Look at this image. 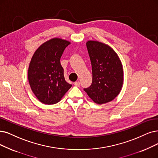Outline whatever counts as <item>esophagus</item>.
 <instances>
[{
	"label": "esophagus",
	"mask_w": 158,
	"mask_h": 158,
	"mask_svg": "<svg viewBox=\"0 0 158 158\" xmlns=\"http://www.w3.org/2000/svg\"><path fill=\"white\" fill-rule=\"evenodd\" d=\"M74 84L76 86H79V85H80V81H75V82H74Z\"/></svg>",
	"instance_id": "34e87169"
}]
</instances>
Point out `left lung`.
Instances as JSON below:
<instances>
[{
    "label": "left lung",
    "mask_w": 158,
    "mask_h": 158,
    "mask_svg": "<svg viewBox=\"0 0 158 158\" xmlns=\"http://www.w3.org/2000/svg\"><path fill=\"white\" fill-rule=\"evenodd\" d=\"M86 46L91 62L93 80L84 91L98 104L109 102L120 93L123 84V69L117 53L110 46L88 41Z\"/></svg>",
    "instance_id": "obj_1"
}]
</instances>
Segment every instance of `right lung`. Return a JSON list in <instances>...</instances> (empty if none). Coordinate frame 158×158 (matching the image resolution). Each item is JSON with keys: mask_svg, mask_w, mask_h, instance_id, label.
I'll list each match as a JSON object with an SVG mask.
<instances>
[{"mask_svg": "<svg viewBox=\"0 0 158 158\" xmlns=\"http://www.w3.org/2000/svg\"><path fill=\"white\" fill-rule=\"evenodd\" d=\"M71 43L52 38L34 52L29 65L28 78L31 91L41 102L54 104L61 100L72 85L65 80L60 58Z\"/></svg>", "mask_w": 158, "mask_h": 158, "instance_id": "right-lung-1", "label": "right lung"}]
</instances>
